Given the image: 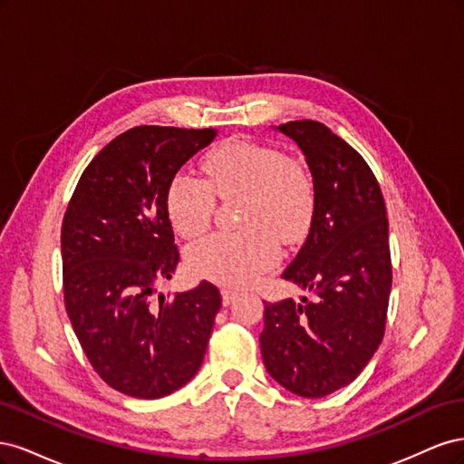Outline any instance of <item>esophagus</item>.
<instances>
[{"mask_svg": "<svg viewBox=\"0 0 464 464\" xmlns=\"http://www.w3.org/2000/svg\"><path fill=\"white\" fill-rule=\"evenodd\" d=\"M236 298H237V292L236 290H230V288H224L222 290V304L224 305H230Z\"/></svg>", "mask_w": 464, "mask_h": 464, "instance_id": "1", "label": "esophagus"}]
</instances>
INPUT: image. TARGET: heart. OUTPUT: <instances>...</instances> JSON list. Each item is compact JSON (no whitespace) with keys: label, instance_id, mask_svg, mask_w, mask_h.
I'll return each instance as SVG.
<instances>
[{"label":"heart","instance_id":"1","mask_svg":"<svg viewBox=\"0 0 464 464\" xmlns=\"http://www.w3.org/2000/svg\"><path fill=\"white\" fill-rule=\"evenodd\" d=\"M205 181L179 172L166 193L174 230L193 240L213 218L215 198H242L234 234H213L188 247V263L224 286L254 285L278 259V242L294 246L312 227L315 188L310 172L265 143L230 139L207 154Z\"/></svg>","mask_w":464,"mask_h":464}]
</instances>
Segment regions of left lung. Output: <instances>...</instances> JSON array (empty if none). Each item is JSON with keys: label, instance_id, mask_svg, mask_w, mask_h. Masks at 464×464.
<instances>
[{"label": "left lung", "instance_id": "left-lung-1", "mask_svg": "<svg viewBox=\"0 0 464 464\" xmlns=\"http://www.w3.org/2000/svg\"><path fill=\"white\" fill-rule=\"evenodd\" d=\"M304 152L315 188L310 234L283 278L310 302H265L266 372L294 395L321 399L353 383L385 333L392 283L387 208L372 168L327 125L275 128Z\"/></svg>", "mask_w": 464, "mask_h": 464}]
</instances>
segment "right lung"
<instances>
[{
    "instance_id": "add662e5",
    "label": "right lung",
    "mask_w": 464,
    "mask_h": 464,
    "mask_svg": "<svg viewBox=\"0 0 464 464\" xmlns=\"http://www.w3.org/2000/svg\"><path fill=\"white\" fill-rule=\"evenodd\" d=\"M217 130L141 125L82 172L62 224L65 310L94 372L135 399H160L201 368L220 292L207 280L157 294L179 263L166 193Z\"/></svg>"
}]
</instances>
